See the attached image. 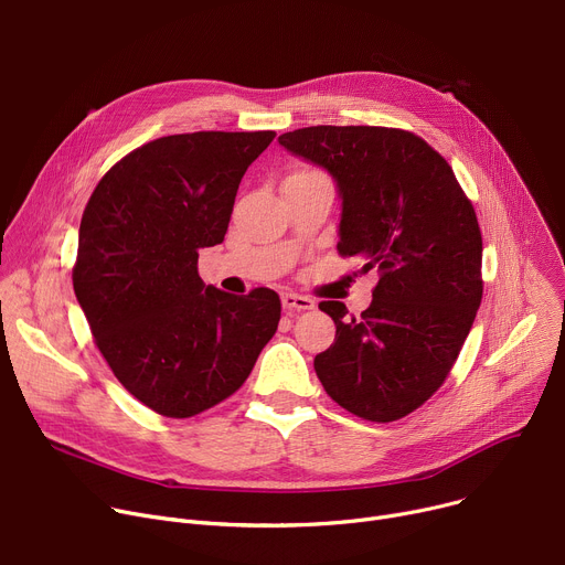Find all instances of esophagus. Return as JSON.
Instances as JSON below:
<instances>
[{
    "label": "esophagus",
    "mask_w": 565,
    "mask_h": 565,
    "mask_svg": "<svg viewBox=\"0 0 565 565\" xmlns=\"http://www.w3.org/2000/svg\"><path fill=\"white\" fill-rule=\"evenodd\" d=\"M281 305L286 311H309L316 307V302L307 295H297V292H284L281 295Z\"/></svg>",
    "instance_id": "esophagus-1"
}]
</instances>
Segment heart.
Segmentation results:
<instances>
[{"label": "heart", "mask_w": 565, "mask_h": 565, "mask_svg": "<svg viewBox=\"0 0 565 565\" xmlns=\"http://www.w3.org/2000/svg\"><path fill=\"white\" fill-rule=\"evenodd\" d=\"M302 172H313V170H302Z\"/></svg>", "instance_id": "obj_1"}]
</instances>
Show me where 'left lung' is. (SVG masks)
I'll use <instances>...</instances> for the list:
<instances>
[{
  "label": "left lung",
  "instance_id": "obj_1",
  "mask_svg": "<svg viewBox=\"0 0 565 565\" xmlns=\"http://www.w3.org/2000/svg\"><path fill=\"white\" fill-rule=\"evenodd\" d=\"M279 145L331 174L343 200L338 252L380 275L359 318L320 302L335 341L313 361L318 380L354 416L399 420L440 388L481 305L475 209L449 163L411 131L318 125Z\"/></svg>",
  "mask_w": 565,
  "mask_h": 565
}]
</instances>
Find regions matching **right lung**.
I'll list each match as a JSON object with an SVG mask.
<instances>
[{
	"label": "right lung",
	"instance_id": "1",
	"mask_svg": "<svg viewBox=\"0 0 565 565\" xmlns=\"http://www.w3.org/2000/svg\"><path fill=\"white\" fill-rule=\"evenodd\" d=\"M273 138H157L113 166L86 204L74 295L118 382L166 418L236 393L277 331L275 290L232 295L198 273L200 249L224 241L238 183Z\"/></svg>",
	"mask_w": 565,
	"mask_h": 565
}]
</instances>
